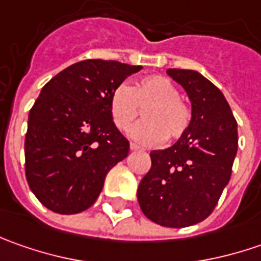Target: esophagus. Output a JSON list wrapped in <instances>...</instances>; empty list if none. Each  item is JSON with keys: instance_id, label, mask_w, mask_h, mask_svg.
Wrapping results in <instances>:
<instances>
[{"instance_id": "1", "label": "esophagus", "mask_w": 261, "mask_h": 261, "mask_svg": "<svg viewBox=\"0 0 261 261\" xmlns=\"http://www.w3.org/2000/svg\"><path fill=\"white\" fill-rule=\"evenodd\" d=\"M141 146H138L136 144H130V151H139Z\"/></svg>"}]
</instances>
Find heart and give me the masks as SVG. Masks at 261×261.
<instances>
[{
  "label": "heart",
  "mask_w": 261,
  "mask_h": 261,
  "mask_svg": "<svg viewBox=\"0 0 261 261\" xmlns=\"http://www.w3.org/2000/svg\"><path fill=\"white\" fill-rule=\"evenodd\" d=\"M115 126L126 132L142 116L145 122L132 129L130 136L141 144L156 145L164 139L177 141L192 122V110L180 98L178 88L164 75H149L135 86H117L109 100Z\"/></svg>",
  "instance_id": "obj_1"
}]
</instances>
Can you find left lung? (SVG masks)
Instances as JSON below:
<instances>
[{"label":"left lung","instance_id":"8db88e82","mask_svg":"<svg viewBox=\"0 0 261 261\" xmlns=\"http://www.w3.org/2000/svg\"><path fill=\"white\" fill-rule=\"evenodd\" d=\"M192 101V122L174 145L152 151L138 187L144 215L158 225L185 228L215 209L238 148L237 120L221 90L190 69H167Z\"/></svg>","mask_w":261,"mask_h":261}]
</instances>
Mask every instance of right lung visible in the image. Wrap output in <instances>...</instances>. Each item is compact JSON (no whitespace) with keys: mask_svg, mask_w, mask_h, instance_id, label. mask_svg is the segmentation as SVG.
Wrapping results in <instances>:
<instances>
[{"mask_svg":"<svg viewBox=\"0 0 261 261\" xmlns=\"http://www.w3.org/2000/svg\"><path fill=\"white\" fill-rule=\"evenodd\" d=\"M141 65L87 59L46 84L29 113L24 141L25 178L49 211L62 215L88 209L110 168L129 154L109 100Z\"/></svg>","mask_w":261,"mask_h":261,"instance_id":"1","label":"right lung"}]
</instances>
